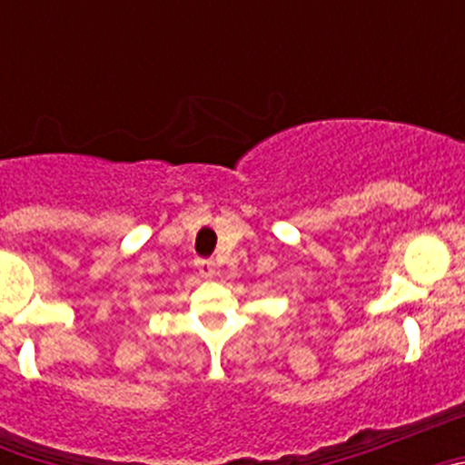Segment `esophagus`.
I'll use <instances>...</instances> for the list:
<instances>
[{"label":"esophagus","mask_w":465,"mask_h":465,"mask_svg":"<svg viewBox=\"0 0 465 465\" xmlns=\"http://www.w3.org/2000/svg\"><path fill=\"white\" fill-rule=\"evenodd\" d=\"M195 268L204 279H212L213 274H216V265H213V261H207V258H200V261H195Z\"/></svg>","instance_id":"esophagus-1"}]
</instances>
